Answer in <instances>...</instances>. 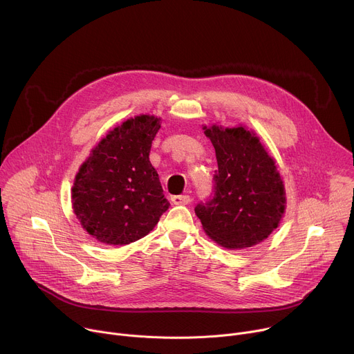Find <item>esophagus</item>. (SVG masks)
<instances>
[{
	"label": "esophagus",
	"mask_w": 354,
	"mask_h": 354,
	"mask_svg": "<svg viewBox=\"0 0 354 354\" xmlns=\"http://www.w3.org/2000/svg\"><path fill=\"white\" fill-rule=\"evenodd\" d=\"M171 200H172V203H174V205H189L190 201H192V198H190V196H189V194L172 196V197H171Z\"/></svg>",
	"instance_id": "esophagus-1"
}]
</instances>
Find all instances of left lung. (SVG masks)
Segmentation results:
<instances>
[{
	"label": "left lung",
	"instance_id": "left-lung-1",
	"mask_svg": "<svg viewBox=\"0 0 354 354\" xmlns=\"http://www.w3.org/2000/svg\"><path fill=\"white\" fill-rule=\"evenodd\" d=\"M216 149L214 196L196 206L205 232L227 249L265 241L286 212V190L274 160L243 126L203 127Z\"/></svg>",
	"mask_w": 354,
	"mask_h": 354
}]
</instances>
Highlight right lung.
<instances>
[{
    "mask_svg": "<svg viewBox=\"0 0 354 354\" xmlns=\"http://www.w3.org/2000/svg\"><path fill=\"white\" fill-rule=\"evenodd\" d=\"M160 118L140 115L115 127L92 148L71 189L82 228L106 245H127L153 231L169 201L149 149Z\"/></svg>",
    "mask_w": 354,
    "mask_h": 354,
    "instance_id": "1",
    "label": "right lung"
}]
</instances>
